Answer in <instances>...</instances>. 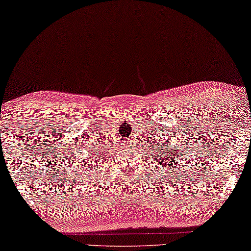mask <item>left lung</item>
Instances as JSON below:
<instances>
[{
	"instance_id": "obj_1",
	"label": "left lung",
	"mask_w": 251,
	"mask_h": 251,
	"mask_svg": "<svg viewBox=\"0 0 251 251\" xmlns=\"http://www.w3.org/2000/svg\"><path fill=\"white\" fill-rule=\"evenodd\" d=\"M158 151L160 152L159 155L161 153H163L161 155V158H159V159L161 160V164H163V167L164 166L168 167L171 163H172V166H175V161H176V150L175 149H171V151L169 152V151H168V149H166V148H164V149H162V147H161V149H160V147H159L158 148ZM169 159L171 160L170 162L169 161Z\"/></svg>"
}]
</instances>
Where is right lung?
<instances>
[{"mask_svg":"<svg viewBox=\"0 0 251 251\" xmlns=\"http://www.w3.org/2000/svg\"><path fill=\"white\" fill-rule=\"evenodd\" d=\"M94 158H96V157H94ZM83 163H84V159H83ZM91 163H92V161H91Z\"/></svg>","mask_w":251,"mask_h":251,"instance_id":"obj_1","label":"right lung"}]
</instances>
